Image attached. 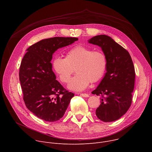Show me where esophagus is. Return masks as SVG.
Listing matches in <instances>:
<instances>
[{"label": "esophagus", "mask_w": 152, "mask_h": 152, "mask_svg": "<svg viewBox=\"0 0 152 152\" xmlns=\"http://www.w3.org/2000/svg\"><path fill=\"white\" fill-rule=\"evenodd\" d=\"M80 95L82 96V97H89V95L88 94H86V93H80Z\"/></svg>", "instance_id": "34e87169"}]
</instances>
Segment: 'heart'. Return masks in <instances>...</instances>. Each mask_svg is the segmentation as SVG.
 I'll return each mask as SVG.
<instances>
[{
  "label": "heart",
  "instance_id": "heart-1",
  "mask_svg": "<svg viewBox=\"0 0 152 152\" xmlns=\"http://www.w3.org/2000/svg\"><path fill=\"white\" fill-rule=\"evenodd\" d=\"M107 66L106 54L102 50H93L83 46H76L70 49L65 58L56 57L52 67L64 83L70 81L75 71L77 74L70 80L68 87L73 91H82L90 82L99 81L104 75Z\"/></svg>",
  "mask_w": 152,
  "mask_h": 152
}]
</instances>
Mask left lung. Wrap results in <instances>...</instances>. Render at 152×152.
<instances>
[{"mask_svg":"<svg viewBox=\"0 0 152 152\" xmlns=\"http://www.w3.org/2000/svg\"><path fill=\"white\" fill-rule=\"evenodd\" d=\"M88 42L100 46L107 59V72L91 93L101 97L96 114L104 122L114 121L127 111L132 102L135 79L133 61L129 53L109 36L97 35Z\"/></svg>","mask_w":152,"mask_h":152,"instance_id":"8db88e82","label":"left lung"}]
</instances>
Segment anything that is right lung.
<instances>
[{"label": "right lung", "mask_w": 152, "mask_h": 152, "mask_svg": "<svg viewBox=\"0 0 152 152\" xmlns=\"http://www.w3.org/2000/svg\"><path fill=\"white\" fill-rule=\"evenodd\" d=\"M78 40L75 37L42 39L30 46L21 62L19 80L28 109L49 122L61 118L75 94L56 80L52 70L53 53L59 48Z\"/></svg>", "instance_id": "right-lung-1"}]
</instances>
